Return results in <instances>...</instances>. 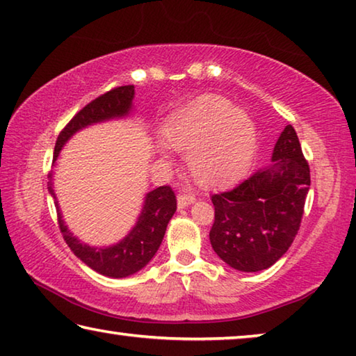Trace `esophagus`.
<instances>
[{"label": "esophagus", "instance_id": "obj_1", "mask_svg": "<svg viewBox=\"0 0 356 356\" xmlns=\"http://www.w3.org/2000/svg\"><path fill=\"white\" fill-rule=\"evenodd\" d=\"M195 201H196V197L193 195H182V193H180V195L177 196V207L185 209V207L191 206V204Z\"/></svg>", "mask_w": 356, "mask_h": 356}]
</instances>
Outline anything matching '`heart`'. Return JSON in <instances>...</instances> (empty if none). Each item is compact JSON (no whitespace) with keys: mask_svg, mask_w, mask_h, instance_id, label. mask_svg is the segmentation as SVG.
Instances as JSON below:
<instances>
[{"mask_svg":"<svg viewBox=\"0 0 356 356\" xmlns=\"http://www.w3.org/2000/svg\"><path fill=\"white\" fill-rule=\"evenodd\" d=\"M168 147L186 152L193 179L204 188H222L242 179L254 160L257 130L245 111L220 95H202L161 129ZM166 163L165 152H159Z\"/></svg>","mask_w":356,"mask_h":356,"instance_id":"1","label":"heart"}]
</instances>
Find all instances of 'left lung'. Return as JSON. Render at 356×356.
Returning a JSON list of instances; mask_svg holds the SVG:
<instances>
[{
	"instance_id": "obj_1",
	"label": "left lung",
	"mask_w": 356,
	"mask_h": 356,
	"mask_svg": "<svg viewBox=\"0 0 356 356\" xmlns=\"http://www.w3.org/2000/svg\"><path fill=\"white\" fill-rule=\"evenodd\" d=\"M309 185L298 136L286 125L273 147L272 165L234 190L212 196L215 222L209 238L213 251L238 272L272 267L297 236Z\"/></svg>"
}]
</instances>
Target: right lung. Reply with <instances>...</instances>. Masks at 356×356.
Returning <instances> with one entry per match:
<instances>
[{"mask_svg":"<svg viewBox=\"0 0 356 356\" xmlns=\"http://www.w3.org/2000/svg\"><path fill=\"white\" fill-rule=\"evenodd\" d=\"M134 99L135 86H120L100 95L84 106L80 113H76L67 124V127L58 136L53 165H56L63 147L78 131L95 124L134 116ZM48 191L55 200L59 229H61L65 243L81 262L92 268L94 272L108 276V278H127L146 267L152 261L155 252L159 251L168 222L177 209L176 196L170 186H159V188L146 193L135 226L130 229L129 234H125V237L113 245L92 246L75 237L65 225L63 212L59 209L55 185H53V172L50 174Z\"/></svg>","mask_w":356,"mask_h":356,"instance_id":"right-lung-1","label":"right lung"}]
</instances>
